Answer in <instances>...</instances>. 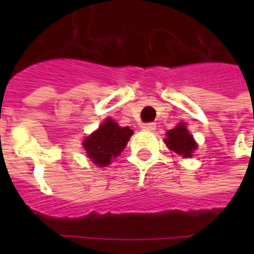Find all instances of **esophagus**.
Wrapping results in <instances>:
<instances>
[{"label":"esophagus","instance_id":"esophagus-1","mask_svg":"<svg viewBox=\"0 0 254 254\" xmlns=\"http://www.w3.org/2000/svg\"><path fill=\"white\" fill-rule=\"evenodd\" d=\"M155 127H157V125H155L154 123H146V124H143L142 125V129L143 130H154Z\"/></svg>","mask_w":254,"mask_h":254}]
</instances>
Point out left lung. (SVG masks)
Masks as SVG:
<instances>
[{
    "label": "left lung",
    "mask_w": 254,
    "mask_h": 254,
    "mask_svg": "<svg viewBox=\"0 0 254 254\" xmlns=\"http://www.w3.org/2000/svg\"><path fill=\"white\" fill-rule=\"evenodd\" d=\"M166 135L167 138L165 139V142L170 150L175 151L177 154L182 155V157H191L192 151L197 146L185 124H179L177 127L167 131Z\"/></svg>",
    "instance_id": "left-lung-1"
}]
</instances>
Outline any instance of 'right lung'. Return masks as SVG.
<instances>
[{"instance_id": "obj_1", "label": "right lung", "mask_w": 254, "mask_h": 254, "mask_svg": "<svg viewBox=\"0 0 254 254\" xmlns=\"http://www.w3.org/2000/svg\"><path fill=\"white\" fill-rule=\"evenodd\" d=\"M131 134V129L119 127L116 121L108 119L97 130L84 139L83 146L92 162L97 166H107L125 149Z\"/></svg>"}]
</instances>
